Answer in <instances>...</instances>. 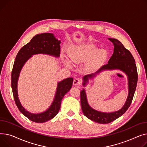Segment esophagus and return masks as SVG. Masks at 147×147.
Segmentation results:
<instances>
[{
	"mask_svg": "<svg viewBox=\"0 0 147 147\" xmlns=\"http://www.w3.org/2000/svg\"><path fill=\"white\" fill-rule=\"evenodd\" d=\"M81 83V81L80 78H75L74 80V82H73V84L74 85H80V84Z\"/></svg>",
	"mask_w": 147,
	"mask_h": 147,
	"instance_id": "obj_1",
	"label": "esophagus"
}]
</instances>
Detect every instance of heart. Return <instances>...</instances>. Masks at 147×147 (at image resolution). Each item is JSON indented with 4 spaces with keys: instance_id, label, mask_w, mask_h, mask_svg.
<instances>
[{
    "instance_id": "heart-1",
    "label": "heart",
    "mask_w": 147,
    "mask_h": 147,
    "mask_svg": "<svg viewBox=\"0 0 147 147\" xmlns=\"http://www.w3.org/2000/svg\"><path fill=\"white\" fill-rule=\"evenodd\" d=\"M94 51V53L85 65V69L90 71L104 62L107 56V51L105 49H97L93 45H80L71 47L67 50V54L73 63L79 64L87 60ZM62 60L66 67L72 68V63L68 58L62 56Z\"/></svg>"
}]
</instances>
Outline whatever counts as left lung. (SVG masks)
<instances>
[{"label": "left lung", "mask_w": 147, "mask_h": 147, "mask_svg": "<svg viewBox=\"0 0 147 147\" xmlns=\"http://www.w3.org/2000/svg\"><path fill=\"white\" fill-rule=\"evenodd\" d=\"M108 39L113 42L114 45L113 54L109 59L108 63L103 65L98 71L83 77L82 85L85 87L88 83L89 80H93L97 75L102 71L119 70L125 74L127 77L128 95L125 105L120 110L111 113H105L91 107L88 102L85 89L84 88L81 90V105L84 115L92 121L101 124L109 123L125 113L132 102L138 81L136 66L134 58L130 51L118 40L111 38Z\"/></svg>", "instance_id": "8db88e82"}]
</instances>
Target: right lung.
<instances>
[{
    "label": "right lung",
    "mask_w": 147,
    "mask_h": 147,
    "mask_svg": "<svg viewBox=\"0 0 147 147\" xmlns=\"http://www.w3.org/2000/svg\"><path fill=\"white\" fill-rule=\"evenodd\" d=\"M60 42L61 41L56 38L53 34L42 33L37 34L28 43L21 49L16 56L11 75V87L14 100L20 111L32 122L44 123L56 116L60 110L62 98L72 88L73 78H67L58 82L55 96L50 107L41 113H32L22 106L18 97V82L20 72L25 63L33 55L43 54L59 57Z\"/></svg>",
    "instance_id": "1"
}]
</instances>
